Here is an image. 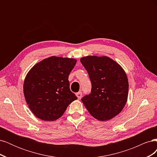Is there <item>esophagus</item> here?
<instances>
[{
    "instance_id": "esophagus-1",
    "label": "esophagus",
    "mask_w": 157,
    "mask_h": 157,
    "mask_svg": "<svg viewBox=\"0 0 157 157\" xmlns=\"http://www.w3.org/2000/svg\"><path fill=\"white\" fill-rule=\"evenodd\" d=\"M76 96H77V98H78V99H81V98H82V92H77V94H76Z\"/></svg>"
}]
</instances>
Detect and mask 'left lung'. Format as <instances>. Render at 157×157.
<instances>
[{
	"label": "left lung",
	"mask_w": 157,
	"mask_h": 157,
	"mask_svg": "<svg viewBox=\"0 0 157 157\" xmlns=\"http://www.w3.org/2000/svg\"><path fill=\"white\" fill-rule=\"evenodd\" d=\"M92 83L91 94L82 99L93 117L107 121L118 115L128 96V80L124 70L107 56H88L80 58Z\"/></svg>",
	"instance_id": "1"
}]
</instances>
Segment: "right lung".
Returning a JSON list of instances; mask_svg holds the SVG:
<instances>
[{
	"label": "right lung",
	"instance_id": "1",
	"mask_svg": "<svg viewBox=\"0 0 157 157\" xmlns=\"http://www.w3.org/2000/svg\"><path fill=\"white\" fill-rule=\"evenodd\" d=\"M75 58L50 56L36 63L26 75L23 94L30 110L40 119L54 121L77 97L69 88V75Z\"/></svg>",
	"mask_w": 157,
	"mask_h": 157
}]
</instances>
